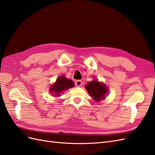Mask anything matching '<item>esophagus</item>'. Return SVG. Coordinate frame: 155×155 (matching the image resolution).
Segmentation results:
<instances>
[{
    "mask_svg": "<svg viewBox=\"0 0 155 155\" xmlns=\"http://www.w3.org/2000/svg\"><path fill=\"white\" fill-rule=\"evenodd\" d=\"M75 84H76L77 86L80 87L82 84V82L81 80H77L76 82H75Z\"/></svg>",
    "mask_w": 155,
    "mask_h": 155,
    "instance_id": "1",
    "label": "esophagus"
}]
</instances>
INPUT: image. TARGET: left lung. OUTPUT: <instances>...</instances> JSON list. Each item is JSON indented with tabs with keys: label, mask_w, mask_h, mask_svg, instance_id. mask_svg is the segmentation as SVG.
Here are the masks:
<instances>
[{
	"label": "left lung",
	"mask_w": 155,
	"mask_h": 155,
	"mask_svg": "<svg viewBox=\"0 0 155 155\" xmlns=\"http://www.w3.org/2000/svg\"><path fill=\"white\" fill-rule=\"evenodd\" d=\"M85 88L88 92L96 101L104 100L105 94L108 92V88L102 82H100L97 79L88 82L85 86Z\"/></svg>",
	"instance_id": "obj_1"
}]
</instances>
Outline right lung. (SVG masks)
I'll use <instances>...</instances> for the list:
<instances>
[{
    "mask_svg": "<svg viewBox=\"0 0 155 155\" xmlns=\"http://www.w3.org/2000/svg\"><path fill=\"white\" fill-rule=\"evenodd\" d=\"M74 86V84L73 81L66 78L64 75H63L58 78L54 84L51 86L50 92L51 93V94H54L55 97H58L60 96V93L72 88Z\"/></svg>",
    "mask_w": 155,
    "mask_h": 155,
    "instance_id": "add662e5",
    "label": "right lung"
}]
</instances>
